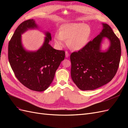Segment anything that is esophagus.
I'll return each mask as SVG.
<instances>
[{"mask_svg":"<svg viewBox=\"0 0 128 128\" xmlns=\"http://www.w3.org/2000/svg\"><path fill=\"white\" fill-rule=\"evenodd\" d=\"M69 56V53L68 51H66V58H68Z\"/></svg>","mask_w":128,"mask_h":128,"instance_id":"34e87169","label":"esophagus"}]
</instances>
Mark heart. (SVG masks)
<instances>
[{
	"label": "heart",
	"mask_w": 128,
	"mask_h": 128,
	"mask_svg": "<svg viewBox=\"0 0 128 128\" xmlns=\"http://www.w3.org/2000/svg\"><path fill=\"white\" fill-rule=\"evenodd\" d=\"M91 34V29L88 25L83 23H70L60 26L59 33L54 34V42L58 47L61 48L67 40L69 48L80 50L88 44Z\"/></svg>",
	"instance_id": "obj_1"
}]
</instances>
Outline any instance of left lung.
<instances>
[{
	"instance_id": "1",
	"label": "left lung",
	"mask_w": 128,
	"mask_h": 128,
	"mask_svg": "<svg viewBox=\"0 0 128 128\" xmlns=\"http://www.w3.org/2000/svg\"><path fill=\"white\" fill-rule=\"evenodd\" d=\"M102 26L99 34L70 56L72 78L81 90H93L104 86L118 71L121 54L120 41L109 25ZM104 38L110 40V46L102 52L100 46Z\"/></svg>"
}]
</instances>
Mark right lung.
<instances>
[{
  "instance_id": "obj_1",
  "label": "right lung",
  "mask_w": 128,
  "mask_h": 128,
  "mask_svg": "<svg viewBox=\"0 0 128 128\" xmlns=\"http://www.w3.org/2000/svg\"><path fill=\"white\" fill-rule=\"evenodd\" d=\"M37 27L34 19L23 22L18 26L9 42L8 57L20 82L30 90L41 92L51 84L56 70L64 59L65 52L53 48L48 44L52 39L48 32L45 33L44 44L37 51L25 50L22 45L21 34Z\"/></svg>"
}]
</instances>
